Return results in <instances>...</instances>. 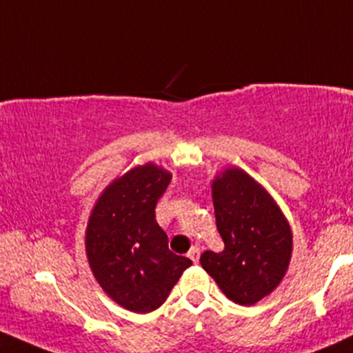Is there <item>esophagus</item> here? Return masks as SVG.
Returning <instances> with one entry per match:
<instances>
[{"mask_svg": "<svg viewBox=\"0 0 353 353\" xmlns=\"http://www.w3.org/2000/svg\"><path fill=\"white\" fill-rule=\"evenodd\" d=\"M189 259H191L192 262H194V264H198L199 262V255H201V248L198 247V245H196V247H192L191 250H189Z\"/></svg>", "mask_w": 353, "mask_h": 353, "instance_id": "34e87169", "label": "esophagus"}]
</instances>
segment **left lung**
I'll list each match as a JSON object with an SVG mask.
<instances>
[{
  "label": "left lung",
  "instance_id": "left-lung-1",
  "mask_svg": "<svg viewBox=\"0 0 353 353\" xmlns=\"http://www.w3.org/2000/svg\"><path fill=\"white\" fill-rule=\"evenodd\" d=\"M216 228L225 248L206 250L203 269L233 303L252 306L279 285L292 250V233L279 206L240 169L213 181Z\"/></svg>",
  "mask_w": 353,
  "mask_h": 353
}]
</instances>
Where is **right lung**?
I'll use <instances>...</instances> for the list:
<instances>
[{
  "mask_svg": "<svg viewBox=\"0 0 353 353\" xmlns=\"http://www.w3.org/2000/svg\"><path fill=\"white\" fill-rule=\"evenodd\" d=\"M170 174L154 164L132 169L105 189L86 230L92 274L113 301L135 313L165 301L181 274L192 264L169 250L155 220V206Z\"/></svg>",
  "mask_w": 353,
  "mask_h": 353,
  "instance_id": "add662e5",
  "label": "right lung"
}]
</instances>
